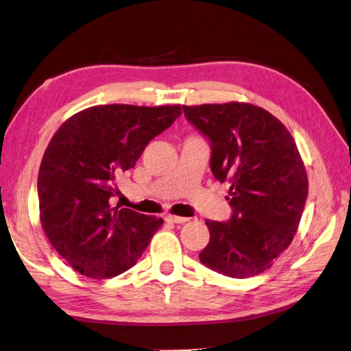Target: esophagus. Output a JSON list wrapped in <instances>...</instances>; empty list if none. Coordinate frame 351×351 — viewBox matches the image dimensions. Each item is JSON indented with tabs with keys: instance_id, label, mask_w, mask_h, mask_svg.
<instances>
[{
	"instance_id": "obj_1",
	"label": "esophagus",
	"mask_w": 351,
	"mask_h": 351,
	"mask_svg": "<svg viewBox=\"0 0 351 351\" xmlns=\"http://www.w3.org/2000/svg\"><path fill=\"white\" fill-rule=\"evenodd\" d=\"M166 221L167 223H175V224H184V223L189 221V218L178 217V215H166Z\"/></svg>"
}]
</instances>
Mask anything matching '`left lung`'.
Listing matches in <instances>:
<instances>
[{
  "instance_id": "obj_1",
  "label": "left lung",
  "mask_w": 351,
  "mask_h": 351,
  "mask_svg": "<svg viewBox=\"0 0 351 351\" xmlns=\"http://www.w3.org/2000/svg\"><path fill=\"white\" fill-rule=\"evenodd\" d=\"M209 138L210 170L230 184L232 217L206 219L209 243L200 262L232 278L272 266L293 241L308 195V176L295 138L282 122L250 103L182 106Z\"/></svg>"
}]
</instances>
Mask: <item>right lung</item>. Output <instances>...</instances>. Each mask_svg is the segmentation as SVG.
<instances>
[{"instance_id":"obj_1","label":"right lung","mask_w":351,"mask_h":351,"mask_svg":"<svg viewBox=\"0 0 351 351\" xmlns=\"http://www.w3.org/2000/svg\"><path fill=\"white\" fill-rule=\"evenodd\" d=\"M181 115V106L104 104L69 118L40 165V221L49 242L75 271L110 278L137 263L161 218L112 205L115 182L145 146Z\"/></svg>"}]
</instances>
